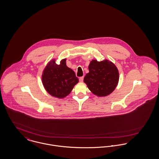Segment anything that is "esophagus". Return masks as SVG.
Segmentation results:
<instances>
[{
  "label": "esophagus",
  "instance_id": "1",
  "mask_svg": "<svg viewBox=\"0 0 159 159\" xmlns=\"http://www.w3.org/2000/svg\"><path fill=\"white\" fill-rule=\"evenodd\" d=\"M83 81H84V77H80L79 78V82H83Z\"/></svg>",
  "mask_w": 159,
  "mask_h": 159
}]
</instances>
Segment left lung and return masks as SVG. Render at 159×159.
<instances>
[{"label": "left lung", "mask_w": 159, "mask_h": 159, "mask_svg": "<svg viewBox=\"0 0 159 159\" xmlns=\"http://www.w3.org/2000/svg\"><path fill=\"white\" fill-rule=\"evenodd\" d=\"M88 69L89 73L86 74L84 81L94 94L105 97L115 89L118 84L119 74L112 62L108 60H93Z\"/></svg>", "instance_id": "obj_1"}]
</instances>
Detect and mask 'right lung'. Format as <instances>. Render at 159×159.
<instances>
[{
	"label": "right lung",
	"instance_id": "add662e5",
	"mask_svg": "<svg viewBox=\"0 0 159 159\" xmlns=\"http://www.w3.org/2000/svg\"><path fill=\"white\" fill-rule=\"evenodd\" d=\"M42 80L49 94L59 98L68 96L79 82L75 73L66 66L65 59L59 65L54 59L49 61L43 70Z\"/></svg>",
	"mask_w": 159,
	"mask_h": 159
}]
</instances>
